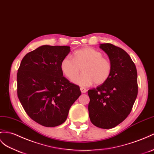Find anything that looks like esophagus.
I'll return each mask as SVG.
<instances>
[{
  "instance_id": "obj_1",
  "label": "esophagus",
  "mask_w": 154,
  "mask_h": 154,
  "mask_svg": "<svg viewBox=\"0 0 154 154\" xmlns=\"http://www.w3.org/2000/svg\"><path fill=\"white\" fill-rule=\"evenodd\" d=\"M80 90H81V92L82 93H86V92H87V90H86V89L85 88H83V87L80 88Z\"/></svg>"
}]
</instances>
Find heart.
<instances>
[{
  "label": "heart",
  "mask_w": 154,
  "mask_h": 154,
  "mask_svg": "<svg viewBox=\"0 0 154 154\" xmlns=\"http://www.w3.org/2000/svg\"><path fill=\"white\" fill-rule=\"evenodd\" d=\"M82 68L83 74L75 79L73 82L86 87L94 82L97 85L104 84L111 76L112 66L103 54L91 47H84L74 53L73 58L67 56L62 59L60 69L66 77L73 79Z\"/></svg>",
  "instance_id": "1"
}]
</instances>
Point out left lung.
Listing matches in <instances>:
<instances>
[{
	"label": "left lung",
	"mask_w": 154,
	"mask_h": 154,
	"mask_svg": "<svg viewBox=\"0 0 154 154\" xmlns=\"http://www.w3.org/2000/svg\"><path fill=\"white\" fill-rule=\"evenodd\" d=\"M112 66L111 76L104 84L88 91L89 117L102 129H111L131 112L137 96V72L129 55L111 43H101Z\"/></svg>",
	"instance_id": "8db88e82"
}]
</instances>
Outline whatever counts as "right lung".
<instances>
[{
  "label": "right lung",
  "instance_id": "right-lung-1",
  "mask_svg": "<svg viewBox=\"0 0 154 154\" xmlns=\"http://www.w3.org/2000/svg\"><path fill=\"white\" fill-rule=\"evenodd\" d=\"M69 52V46H40L25 55L18 69L19 100L30 118L43 126L64 123L81 94L79 86L63 77L60 69Z\"/></svg>",
  "mask_w": 154,
  "mask_h": 154
}]
</instances>
